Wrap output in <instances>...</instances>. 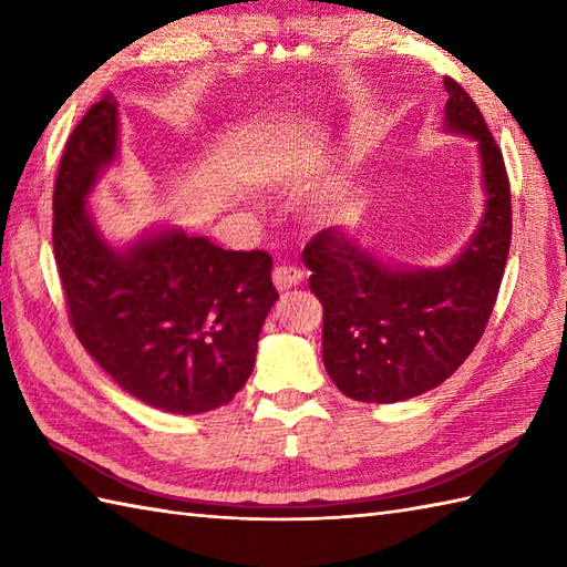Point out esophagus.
<instances>
[{
  "label": "esophagus",
  "instance_id": "34e87169",
  "mask_svg": "<svg viewBox=\"0 0 567 567\" xmlns=\"http://www.w3.org/2000/svg\"><path fill=\"white\" fill-rule=\"evenodd\" d=\"M305 270L297 268V265H277L272 270V282L277 290H292V287L302 285Z\"/></svg>",
  "mask_w": 567,
  "mask_h": 567
}]
</instances>
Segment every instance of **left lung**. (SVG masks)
Returning a JSON list of instances; mask_svg holds the SVG:
<instances>
[{
	"label": "left lung",
	"mask_w": 567,
	"mask_h": 567,
	"mask_svg": "<svg viewBox=\"0 0 567 567\" xmlns=\"http://www.w3.org/2000/svg\"><path fill=\"white\" fill-rule=\"evenodd\" d=\"M449 128L483 155L487 209L477 234L441 270H394L339 231L305 246L309 287L323 307V365L358 402H402L449 380L483 339L512 244V192L502 151L473 97L445 78Z\"/></svg>",
	"instance_id": "obj_1"
}]
</instances>
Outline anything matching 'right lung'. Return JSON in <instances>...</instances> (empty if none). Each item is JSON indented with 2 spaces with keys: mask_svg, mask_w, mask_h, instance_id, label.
<instances>
[{
  "mask_svg": "<svg viewBox=\"0 0 567 567\" xmlns=\"http://www.w3.org/2000/svg\"><path fill=\"white\" fill-rule=\"evenodd\" d=\"M116 153V100L102 94L72 128L53 187V256L70 327L136 400L204 414L234 400L256 363L277 292L265 250H224L165 231L118 252L84 197Z\"/></svg>",
  "mask_w": 567,
  "mask_h": 567,
  "instance_id": "right-lung-1",
  "label": "right lung"
}]
</instances>
